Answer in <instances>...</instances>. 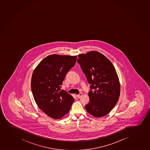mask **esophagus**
Returning a JSON list of instances; mask_svg holds the SVG:
<instances>
[{
    "instance_id": "1",
    "label": "esophagus",
    "mask_w": 150,
    "mask_h": 150,
    "mask_svg": "<svg viewBox=\"0 0 150 150\" xmlns=\"http://www.w3.org/2000/svg\"><path fill=\"white\" fill-rule=\"evenodd\" d=\"M83 93H79V95H77V97L78 98H80L82 96Z\"/></svg>"
}]
</instances>
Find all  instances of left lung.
Returning <instances> with one entry per match:
<instances>
[{"instance_id": "left-lung-1", "label": "left lung", "mask_w": 150, "mask_h": 150, "mask_svg": "<svg viewBox=\"0 0 150 150\" xmlns=\"http://www.w3.org/2000/svg\"><path fill=\"white\" fill-rule=\"evenodd\" d=\"M77 61L91 84L88 112L95 117L108 115L116 105L120 93L119 78L110 60L98 52L78 55ZM92 89L93 91H92Z\"/></svg>"}]
</instances>
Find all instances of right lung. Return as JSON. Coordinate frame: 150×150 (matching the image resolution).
Instances as JSON below:
<instances>
[{"label": "right lung", "instance_id": "1", "mask_svg": "<svg viewBox=\"0 0 150 150\" xmlns=\"http://www.w3.org/2000/svg\"><path fill=\"white\" fill-rule=\"evenodd\" d=\"M76 60V55H50L33 73L31 89L34 100L39 108L53 119L63 117L74 102L73 97L60 87Z\"/></svg>", "mask_w": 150, "mask_h": 150}]
</instances>
